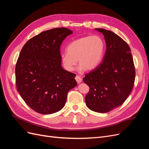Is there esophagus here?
Here are the masks:
<instances>
[{"mask_svg": "<svg viewBox=\"0 0 149 149\" xmlns=\"http://www.w3.org/2000/svg\"><path fill=\"white\" fill-rule=\"evenodd\" d=\"M75 79H76V82H77L78 84L81 83V81H82V78H81L80 76H78V75H76V76Z\"/></svg>", "mask_w": 149, "mask_h": 149, "instance_id": "esophagus-1", "label": "esophagus"}]
</instances>
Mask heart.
Masks as SVG:
<instances>
[{
  "instance_id": "1",
  "label": "heart",
  "mask_w": 149,
  "mask_h": 149,
  "mask_svg": "<svg viewBox=\"0 0 149 149\" xmlns=\"http://www.w3.org/2000/svg\"><path fill=\"white\" fill-rule=\"evenodd\" d=\"M105 51V43L98 35H88L76 39L61 54V61L68 71H73L79 64V70H92L101 63Z\"/></svg>"
}]
</instances>
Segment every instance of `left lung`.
<instances>
[{"label": "left lung", "mask_w": 149, "mask_h": 149, "mask_svg": "<svg viewBox=\"0 0 149 149\" xmlns=\"http://www.w3.org/2000/svg\"><path fill=\"white\" fill-rule=\"evenodd\" d=\"M96 30L104 37L106 50L102 61L83 78L89 87L85 101L89 109L106 113L123 104L129 96L136 71L127 43L110 30Z\"/></svg>", "instance_id": "obj_1"}]
</instances>
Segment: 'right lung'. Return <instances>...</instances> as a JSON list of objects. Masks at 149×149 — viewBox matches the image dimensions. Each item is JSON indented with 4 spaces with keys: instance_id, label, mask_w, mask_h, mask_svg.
Segmentation results:
<instances>
[{
    "instance_id": "obj_1",
    "label": "right lung",
    "mask_w": 149,
    "mask_h": 149,
    "mask_svg": "<svg viewBox=\"0 0 149 149\" xmlns=\"http://www.w3.org/2000/svg\"><path fill=\"white\" fill-rule=\"evenodd\" d=\"M73 31L48 30L30 39L22 48L15 66L17 90L30 108L50 114L64 107L67 94L77 83L76 74L61 67L60 46Z\"/></svg>"
}]
</instances>
